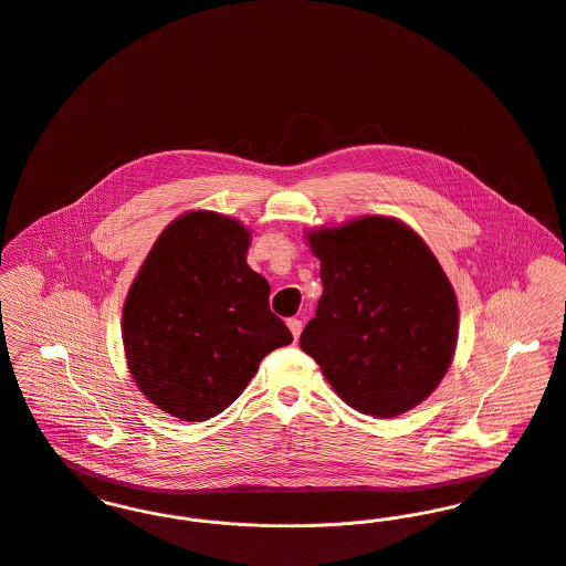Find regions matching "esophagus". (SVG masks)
I'll use <instances>...</instances> for the list:
<instances>
[{"label":"esophagus","mask_w":566,"mask_h":566,"mask_svg":"<svg viewBox=\"0 0 566 566\" xmlns=\"http://www.w3.org/2000/svg\"><path fill=\"white\" fill-rule=\"evenodd\" d=\"M302 327H304V325H302V321H300V318H289V329L293 332V338H295V340L300 338Z\"/></svg>","instance_id":"obj_1"}]
</instances>
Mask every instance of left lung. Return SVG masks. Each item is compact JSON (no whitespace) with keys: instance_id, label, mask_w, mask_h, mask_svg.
<instances>
[{"instance_id":"left-lung-1","label":"left lung","mask_w":566,"mask_h":566,"mask_svg":"<svg viewBox=\"0 0 566 566\" xmlns=\"http://www.w3.org/2000/svg\"><path fill=\"white\" fill-rule=\"evenodd\" d=\"M323 297L300 347L353 409L394 418L443 379L454 347V291L424 241L398 219L318 230Z\"/></svg>"}]
</instances>
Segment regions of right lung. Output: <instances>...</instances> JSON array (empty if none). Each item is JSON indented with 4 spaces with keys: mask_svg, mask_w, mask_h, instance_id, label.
Returning a JSON list of instances; mask_svg holds the SVG:
<instances>
[{
    "mask_svg": "<svg viewBox=\"0 0 566 566\" xmlns=\"http://www.w3.org/2000/svg\"><path fill=\"white\" fill-rule=\"evenodd\" d=\"M250 232L193 211L172 221L142 264L123 312L137 388L187 422L221 413L264 355L293 343L269 307V282L245 262Z\"/></svg>",
    "mask_w": 566,
    "mask_h": 566,
    "instance_id": "1",
    "label": "right lung"
}]
</instances>
